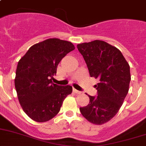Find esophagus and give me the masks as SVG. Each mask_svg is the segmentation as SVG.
<instances>
[{"mask_svg": "<svg viewBox=\"0 0 146 146\" xmlns=\"http://www.w3.org/2000/svg\"><path fill=\"white\" fill-rule=\"evenodd\" d=\"M73 92H74L75 94H80V93H81V92L77 90V89H75V88H73Z\"/></svg>", "mask_w": 146, "mask_h": 146, "instance_id": "1", "label": "esophagus"}]
</instances>
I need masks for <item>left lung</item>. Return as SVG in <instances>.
I'll return each instance as SVG.
<instances>
[{
    "label": "left lung",
    "mask_w": 146,
    "mask_h": 146,
    "mask_svg": "<svg viewBox=\"0 0 146 146\" xmlns=\"http://www.w3.org/2000/svg\"><path fill=\"white\" fill-rule=\"evenodd\" d=\"M77 47L91 77L99 80L94 86L98 96L88 95L89 103L80 111L88 121L101 125L114 117L128 94L130 66L121 52L105 41L96 40Z\"/></svg>",
    "instance_id": "obj_1"
}]
</instances>
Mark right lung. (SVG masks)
<instances>
[{
  "instance_id": "1",
  "label": "right lung",
  "mask_w": 146,
  "mask_h": 146,
  "mask_svg": "<svg viewBox=\"0 0 146 146\" xmlns=\"http://www.w3.org/2000/svg\"><path fill=\"white\" fill-rule=\"evenodd\" d=\"M74 49L71 42L49 38L36 43L17 63L15 86L23 111L36 122H46L60 110L64 99L72 94L71 86L52 83L57 67Z\"/></svg>"
}]
</instances>
